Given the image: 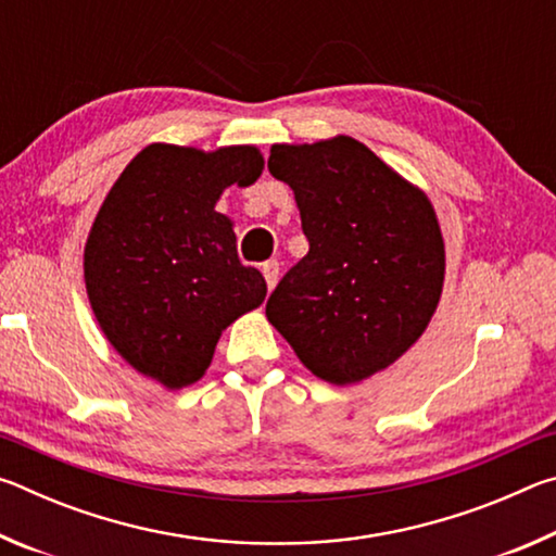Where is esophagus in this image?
Here are the masks:
<instances>
[{"mask_svg": "<svg viewBox=\"0 0 556 556\" xmlns=\"http://www.w3.org/2000/svg\"><path fill=\"white\" fill-rule=\"evenodd\" d=\"M262 275H265L267 289H269V291L275 289V287H277V281H279V262H275V260L265 262V265H262Z\"/></svg>", "mask_w": 556, "mask_h": 556, "instance_id": "obj_1", "label": "esophagus"}]
</instances>
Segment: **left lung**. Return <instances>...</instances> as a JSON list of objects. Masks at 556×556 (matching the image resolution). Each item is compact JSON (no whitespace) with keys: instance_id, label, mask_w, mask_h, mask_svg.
Segmentation results:
<instances>
[{"instance_id":"1","label":"left lung","mask_w":556,"mask_h":556,"mask_svg":"<svg viewBox=\"0 0 556 556\" xmlns=\"http://www.w3.org/2000/svg\"><path fill=\"white\" fill-rule=\"evenodd\" d=\"M308 240L267 318L316 378L368 380L425 333L444 287V238L425 191L353 137L275 144Z\"/></svg>"}]
</instances>
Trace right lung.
I'll return each mask as SVG.
<instances>
[{"label":"right lung","mask_w":556,"mask_h":556,"mask_svg":"<svg viewBox=\"0 0 556 556\" xmlns=\"http://www.w3.org/2000/svg\"><path fill=\"white\" fill-rule=\"evenodd\" d=\"M265 168L257 147L149 144L100 205L83 269L102 333L137 372L181 390L203 378L220 333L267 296L244 267L232 220L215 211Z\"/></svg>","instance_id":"add662e5"}]
</instances>
